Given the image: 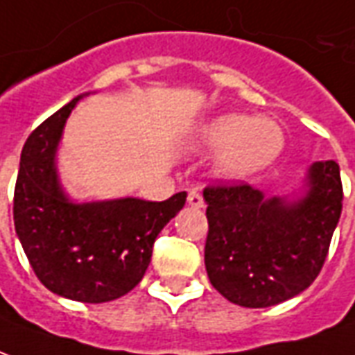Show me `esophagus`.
Wrapping results in <instances>:
<instances>
[{
  "label": "esophagus",
  "mask_w": 355,
  "mask_h": 355,
  "mask_svg": "<svg viewBox=\"0 0 355 355\" xmlns=\"http://www.w3.org/2000/svg\"><path fill=\"white\" fill-rule=\"evenodd\" d=\"M187 202L189 206H193V208H204V198L198 191H191V193H189Z\"/></svg>",
  "instance_id": "34e87169"
}]
</instances>
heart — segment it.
<instances>
[{"label":"heart","mask_w":355,"mask_h":355,"mask_svg":"<svg viewBox=\"0 0 355 355\" xmlns=\"http://www.w3.org/2000/svg\"><path fill=\"white\" fill-rule=\"evenodd\" d=\"M198 149L214 151L219 180L238 181L272 164L284 149V132L270 119L225 113L211 119L196 134Z\"/></svg>","instance_id":"obj_1"}]
</instances>
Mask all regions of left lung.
Wrapping results in <instances>:
<instances>
[{
    "mask_svg": "<svg viewBox=\"0 0 355 355\" xmlns=\"http://www.w3.org/2000/svg\"><path fill=\"white\" fill-rule=\"evenodd\" d=\"M302 195L265 196L248 183L204 189L206 272L227 301L266 309L315 280L343 211L335 160L314 162Z\"/></svg>",
    "mask_w": 355,
    "mask_h": 355,
    "instance_id": "1",
    "label": "left lung"
}]
</instances>
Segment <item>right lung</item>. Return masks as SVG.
<instances>
[{
	"label": "right lung",
	"mask_w": 355,
	"mask_h": 355,
	"mask_svg": "<svg viewBox=\"0 0 355 355\" xmlns=\"http://www.w3.org/2000/svg\"><path fill=\"white\" fill-rule=\"evenodd\" d=\"M83 96L41 123L26 139L15 187V229L41 284L81 302H107L138 286L155 238L185 206L187 193L164 202L115 198L73 202L56 172L66 119Z\"/></svg>",
	"instance_id": "right-lung-1"
}]
</instances>
